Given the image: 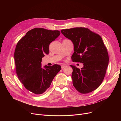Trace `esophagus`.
Segmentation results:
<instances>
[{
	"label": "esophagus",
	"instance_id": "1",
	"mask_svg": "<svg viewBox=\"0 0 121 121\" xmlns=\"http://www.w3.org/2000/svg\"><path fill=\"white\" fill-rule=\"evenodd\" d=\"M61 68H64L66 66V65H61Z\"/></svg>",
	"mask_w": 121,
	"mask_h": 121
}]
</instances>
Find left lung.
I'll return each instance as SVG.
<instances>
[{"instance_id": "obj_1", "label": "left lung", "mask_w": 121, "mask_h": 121, "mask_svg": "<svg viewBox=\"0 0 121 121\" xmlns=\"http://www.w3.org/2000/svg\"><path fill=\"white\" fill-rule=\"evenodd\" d=\"M61 32L74 44L72 61L84 65L80 69L70 65L74 87L82 94L93 91L103 81L109 63L108 51L101 37L84 27L62 30Z\"/></svg>"}]
</instances>
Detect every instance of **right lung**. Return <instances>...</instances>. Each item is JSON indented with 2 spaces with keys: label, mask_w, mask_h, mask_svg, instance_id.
Wrapping results in <instances>:
<instances>
[{
  "label": "right lung",
  "mask_w": 121,
  "mask_h": 121,
  "mask_svg": "<svg viewBox=\"0 0 121 121\" xmlns=\"http://www.w3.org/2000/svg\"><path fill=\"white\" fill-rule=\"evenodd\" d=\"M60 34L59 30L36 28L28 31L17 43L14 52L16 72L25 88L35 94L48 89L60 71L58 65L41 67L42 57L49 54V44Z\"/></svg>",
  "instance_id": "right-lung-1"
}]
</instances>
